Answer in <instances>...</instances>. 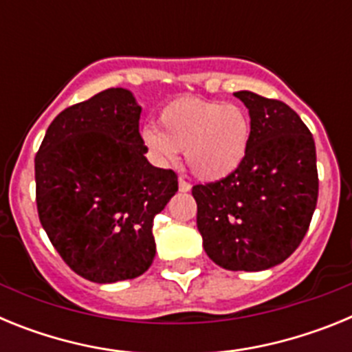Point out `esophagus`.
<instances>
[{
	"instance_id": "1",
	"label": "esophagus",
	"mask_w": 352,
	"mask_h": 352,
	"mask_svg": "<svg viewBox=\"0 0 352 352\" xmlns=\"http://www.w3.org/2000/svg\"><path fill=\"white\" fill-rule=\"evenodd\" d=\"M178 186H179V192H190V188H192L190 183L185 182V179H183V178H179Z\"/></svg>"
}]
</instances>
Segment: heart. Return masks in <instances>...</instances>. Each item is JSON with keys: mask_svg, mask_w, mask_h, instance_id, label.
<instances>
[{"mask_svg": "<svg viewBox=\"0 0 352 352\" xmlns=\"http://www.w3.org/2000/svg\"><path fill=\"white\" fill-rule=\"evenodd\" d=\"M160 126L142 130L149 155L160 166H173L179 151L201 182H220L245 160L250 146V116L243 107L203 98H178L160 111Z\"/></svg>", "mask_w": 352, "mask_h": 352, "instance_id": "heart-1", "label": "heart"}]
</instances>
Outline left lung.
I'll return each instance as SVG.
<instances>
[{"label":"left lung","mask_w":352,"mask_h":352,"mask_svg":"<svg viewBox=\"0 0 352 352\" xmlns=\"http://www.w3.org/2000/svg\"><path fill=\"white\" fill-rule=\"evenodd\" d=\"M250 146L227 178L192 188L197 229L214 264L263 272L284 263L309 231L317 204L316 144L289 105L243 89Z\"/></svg>","instance_id":"1"}]
</instances>
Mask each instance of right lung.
I'll list each match as a JSON object with an SVG mask.
<instances>
[{"instance_id": "obj_1", "label": "right lung", "mask_w": 352, "mask_h": 352, "mask_svg": "<svg viewBox=\"0 0 352 352\" xmlns=\"http://www.w3.org/2000/svg\"><path fill=\"white\" fill-rule=\"evenodd\" d=\"M142 107L111 88L54 118L35 157L40 223L65 263L96 284L142 275L155 259L153 219L178 176L151 166Z\"/></svg>"}]
</instances>
